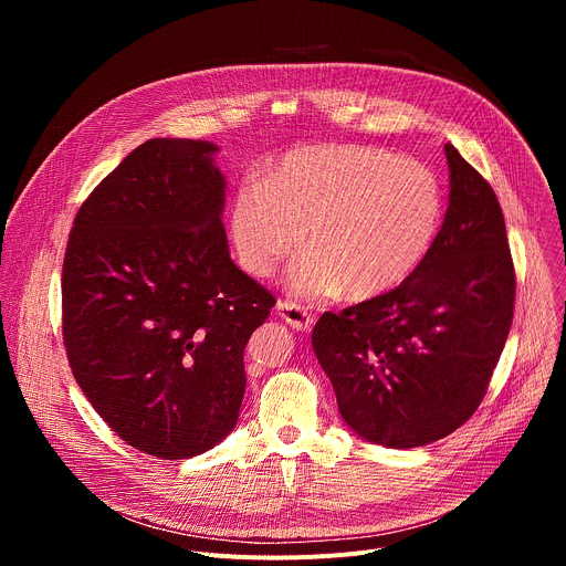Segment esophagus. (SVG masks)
<instances>
[{
  "label": "esophagus",
  "mask_w": 566,
  "mask_h": 566,
  "mask_svg": "<svg viewBox=\"0 0 566 566\" xmlns=\"http://www.w3.org/2000/svg\"><path fill=\"white\" fill-rule=\"evenodd\" d=\"M275 308H277V315L286 322L291 329L308 332L313 327L315 319H313V315L304 306H300V304H295L291 300H280Z\"/></svg>",
  "instance_id": "1"
}]
</instances>
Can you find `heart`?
Listing matches in <instances>:
<instances>
[{"label":"heart","instance_id":"1","mask_svg":"<svg viewBox=\"0 0 566 566\" xmlns=\"http://www.w3.org/2000/svg\"><path fill=\"white\" fill-rule=\"evenodd\" d=\"M441 186L415 158L367 145H306L230 201V237L247 273L269 277L302 244L289 282L306 300L345 291L371 300L406 282L430 253Z\"/></svg>","mask_w":566,"mask_h":566}]
</instances>
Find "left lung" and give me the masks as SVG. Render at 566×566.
Returning <instances> with one entry per match:
<instances>
[{
  "label": "left lung",
  "mask_w": 566,
  "mask_h": 566,
  "mask_svg": "<svg viewBox=\"0 0 566 566\" xmlns=\"http://www.w3.org/2000/svg\"><path fill=\"white\" fill-rule=\"evenodd\" d=\"M446 219L419 269L396 289L340 313L311 336L345 423L385 448H419L479 408L506 345L515 269L500 201L446 143Z\"/></svg>",
  "instance_id": "obj_1"
}]
</instances>
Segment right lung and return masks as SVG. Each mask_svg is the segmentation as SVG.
I'll return each mask as SVG.
<instances>
[{
  "label": "right lung",
  "mask_w": 566,
  "mask_h": 566,
  "mask_svg": "<svg viewBox=\"0 0 566 566\" xmlns=\"http://www.w3.org/2000/svg\"><path fill=\"white\" fill-rule=\"evenodd\" d=\"M210 140L149 138L80 206L62 266L71 371L132 448L190 459L226 439L244 349L275 297L230 260Z\"/></svg>",
  "instance_id": "right-lung-1"
}]
</instances>
